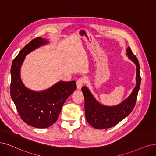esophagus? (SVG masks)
Here are the masks:
<instances>
[{
  "label": "esophagus",
  "mask_w": 156,
  "mask_h": 156,
  "mask_svg": "<svg viewBox=\"0 0 156 156\" xmlns=\"http://www.w3.org/2000/svg\"><path fill=\"white\" fill-rule=\"evenodd\" d=\"M84 83H85V79L84 78H80V79H79L77 80V82H76L77 90H80V89H81L83 86V84Z\"/></svg>",
  "instance_id": "34e87169"
}]
</instances>
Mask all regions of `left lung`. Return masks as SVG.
<instances>
[{"label":"left lung","mask_w":156,"mask_h":156,"mask_svg":"<svg viewBox=\"0 0 156 156\" xmlns=\"http://www.w3.org/2000/svg\"><path fill=\"white\" fill-rule=\"evenodd\" d=\"M126 54L136 66V84L132 93L123 101L116 105L108 106L96 100L87 87L83 86L81 90L84 97L86 119L95 129H104L115 126L131 113L134 108L141 83L140 64L130 47H127Z\"/></svg>","instance_id":"obj_1"}]
</instances>
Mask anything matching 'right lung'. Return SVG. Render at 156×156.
<instances>
[{"label":"right lung","mask_w":156,"mask_h":156,"mask_svg":"<svg viewBox=\"0 0 156 156\" xmlns=\"http://www.w3.org/2000/svg\"><path fill=\"white\" fill-rule=\"evenodd\" d=\"M49 41L38 37L25 46L13 60L11 68L10 93L18 114L29 126L43 129L57 121L62 107L76 90L74 80L59 81L47 90L36 91L27 88L20 77V69L26 55Z\"/></svg>","instance_id":"add662e5"}]
</instances>
